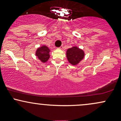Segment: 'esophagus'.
Listing matches in <instances>:
<instances>
[{
  "label": "esophagus",
  "instance_id": "1",
  "mask_svg": "<svg viewBox=\"0 0 121 121\" xmlns=\"http://www.w3.org/2000/svg\"><path fill=\"white\" fill-rule=\"evenodd\" d=\"M59 48V49H62V48H63V46H62V45H61V46H60L59 47V48Z\"/></svg>",
  "mask_w": 121,
  "mask_h": 121
}]
</instances>
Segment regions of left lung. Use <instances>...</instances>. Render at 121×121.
Returning a JSON list of instances; mask_svg holds the SVG:
<instances>
[{
	"mask_svg": "<svg viewBox=\"0 0 121 121\" xmlns=\"http://www.w3.org/2000/svg\"><path fill=\"white\" fill-rule=\"evenodd\" d=\"M84 57V52L82 50L77 47H74L68 49L66 52V57L69 62L72 65H76Z\"/></svg>",
	"mask_w": 121,
	"mask_h": 121,
	"instance_id": "left-lung-1",
	"label": "left lung"
}]
</instances>
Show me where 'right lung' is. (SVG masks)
I'll use <instances>...</instances> for the list:
<instances>
[{
	"label": "right lung",
	"mask_w": 121,
	"mask_h": 121,
	"mask_svg": "<svg viewBox=\"0 0 121 121\" xmlns=\"http://www.w3.org/2000/svg\"><path fill=\"white\" fill-rule=\"evenodd\" d=\"M49 49L46 46H43L38 48L36 53V55L42 62L47 61L49 58Z\"/></svg>",
	"instance_id": "obj_1"
}]
</instances>
